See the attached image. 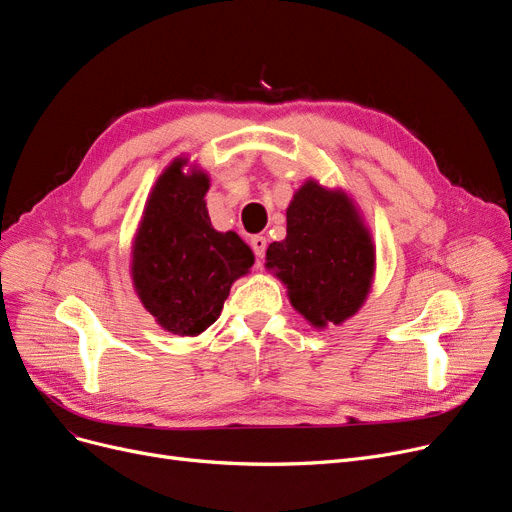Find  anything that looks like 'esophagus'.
I'll list each match as a JSON object with an SVG mask.
<instances>
[{"mask_svg": "<svg viewBox=\"0 0 512 512\" xmlns=\"http://www.w3.org/2000/svg\"><path fill=\"white\" fill-rule=\"evenodd\" d=\"M251 249L257 257H263L265 255V249H268V238L265 236H253L251 238Z\"/></svg>", "mask_w": 512, "mask_h": 512, "instance_id": "1", "label": "esophagus"}]
</instances>
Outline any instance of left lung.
Here are the masks:
<instances>
[{"label":"left lung","instance_id":"1","mask_svg":"<svg viewBox=\"0 0 512 512\" xmlns=\"http://www.w3.org/2000/svg\"><path fill=\"white\" fill-rule=\"evenodd\" d=\"M268 268L286 284L299 314L314 326L341 324L370 291L374 247L343 192L307 182L286 209V238L268 247Z\"/></svg>","mask_w":512,"mask_h":512}]
</instances>
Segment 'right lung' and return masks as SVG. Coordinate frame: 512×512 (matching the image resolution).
Returning a JSON list of instances; mask_svg holds the SVG:
<instances>
[{"instance_id":"add662e5","label":"right lung","mask_w":512,"mask_h":512,"mask_svg":"<svg viewBox=\"0 0 512 512\" xmlns=\"http://www.w3.org/2000/svg\"><path fill=\"white\" fill-rule=\"evenodd\" d=\"M175 161L154 186L133 242L136 291L157 322L180 337H196L221 314L236 278L255 257L234 232H217L205 205L209 177L182 173Z\"/></svg>"}]
</instances>
